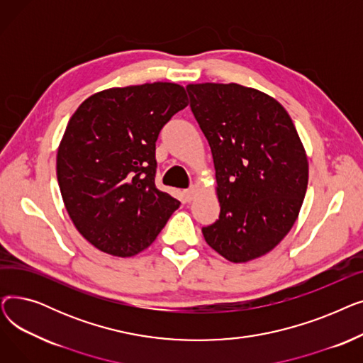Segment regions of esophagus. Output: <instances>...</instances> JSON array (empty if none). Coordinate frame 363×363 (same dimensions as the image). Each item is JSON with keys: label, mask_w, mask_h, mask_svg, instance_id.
Returning <instances> with one entry per match:
<instances>
[{"label": "esophagus", "mask_w": 363, "mask_h": 363, "mask_svg": "<svg viewBox=\"0 0 363 363\" xmlns=\"http://www.w3.org/2000/svg\"><path fill=\"white\" fill-rule=\"evenodd\" d=\"M184 196H185V199L188 200V201H191L196 196H197V186H189L188 189H185L184 191Z\"/></svg>", "instance_id": "1"}]
</instances>
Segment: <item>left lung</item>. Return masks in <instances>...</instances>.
I'll list each match as a JSON object with an SVG mask.
<instances>
[{
    "mask_svg": "<svg viewBox=\"0 0 363 363\" xmlns=\"http://www.w3.org/2000/svg\"><path fill=\"white\" fill-rule=\"evenodd\" d=\"M189 107L216 170L219 219L203 228L226 260L257 259L290 233L306 196L309 163L296 126L271 95L238 84H189Z\"/></svg>",
    "mask_w": 363,
    "mask_h": 363,
    "instance_id": "left-lung-1",
    "label": "left lung"
}]
</instances>
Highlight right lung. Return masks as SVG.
<instances>
[{
    "instance_id": "add662e5",
    "label": "right lung",
    "mask_w": 363,
    "mask_h": 363,
    "mask_svg": "<svg viewBox=\"0 0 363 363\" xmlns=\"http://www.w3.org/2000/svg\"><path fill=\"white\" fill-rule=\"evenodd\" d=\"M186 106L184 86L155 82L100 91L73 113L57 150V181L73 225L95 249L137 255L179 207L156 188V141Z\"/></svg>"
}]
</instances>
